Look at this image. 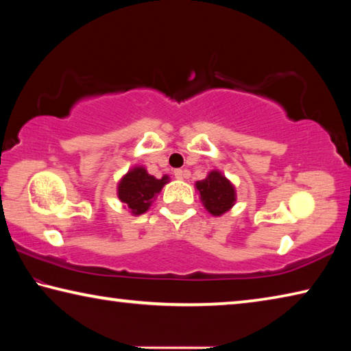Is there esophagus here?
<instances>
[{"label": "esophagus", "instance_id": "obj_1", "mask_svg": "<svg viewBox=\"0 0 351 351\" xmlns=\"http://www.w3.org/2000/svg\"><path fill=\"white\" fill-rule=\"evenodd\" d=\"M173 173H175V178H176V180H184V178H187V176H189V171H187V170H181V169L175 170Z\"/></svg>", "mask_w": 351, "mask_h": 351}]
</instances>
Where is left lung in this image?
Here are the masks:
<instances>
[{
    "label": "left lung",
    "mask_w": 351,
    "mask_h": 351,
    "mask_svg": "<svg viewBox=\"0 0 351 351\" xmlns=\"http://www.w3.org/2000/svg\"><path fill=\"white\" fill-rule=\"evenodd\" d=\"M204 209L213 217H221L232 209L237 201V190L219 170L209 171L204 180L195 182Z\"/></svg>",
    "instance_id": "left-lung-1"
}]
</instances>
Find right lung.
Returning a JSON list of instances; mask_svg holds the SVG:
<instances>
[{
    "label": "right lung",
    "mask_w": 351,
    "mask_h": 351,
    "mask_svg": "<svg viewBox=\"0 0 351 351\" xmlns=\"http://www.w3.org/2000/svg\"><path fill=\"white\" fill-rule=\"evenodd\" d=\"M169 181L170 178L167 175L158 180V178L148 173L145 167L136 165L117 182V198L121 199L123 207L128 209L132 215L138 217L150 209L158 193Z\"/></svg>",
    "instance_id": "obj_1"
}]
</instances>
